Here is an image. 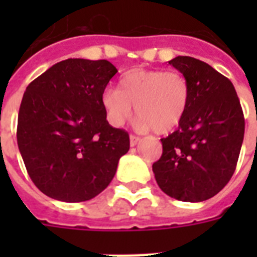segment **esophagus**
<instances>
[{
	"label": "esophagus",
	"instance_id": "esophagus-1",
	"mask_svg": "<svg viewBox=\"0 0 257 257\" xmlns=\"http://www.w3.org/2000/svg\"><path fill=\"white\" fill-rule=\"evenodd\" d=\"M129 140H131V147H135V145L139 144V141H140V137L135 136V135H131Z\"/></svg>",
	"mask_w": 257,
	"mask_h": 257
}]
</instances>
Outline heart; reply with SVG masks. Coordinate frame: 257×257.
I'll use <instances>...</instances> for the list:
<instances>
[{
    "mask_svg": "<svg viewBox=\"0 0 257 257\" xmlns=\"http://www.w3.org/2000/svg\"><path fill=\"white\" fill-rule=\"evenodd\" d=\"M191 101V86L177 70L131 69L121 76L118 89H106L101 97L105 116L113 126H121L136 108L141 129L168 133L179 126Z\"/></svg>",
    "mask_w": 257,
    "mask_h": 257,
    "instance_id": "heart-1",
    "label": "heart"
}]
</instances>
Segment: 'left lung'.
Segmentation results:
<instances>
[{
  "label": "left lung",
  "instance_id": "left-lung-1",
  "mask_svg": "<svg viewBox=\"0 0 257 257\" xmlns=\"http://www.w3.org/2000/svg\"><path fill=\"white\" fill-rule=\"evenodd\" d=\"M187 77L191 101L179 128L161 139L152 165L161 191L197 203L217 195L231 180L244 139V114L235 86L207 62L188 56L169 61Z\"/></svg>",
  "mask_w": 257,
  "mask_h": 257
}]
</instances>
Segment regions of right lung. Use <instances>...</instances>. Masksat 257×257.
Here are the masks:
<instances>
[{"instance_id": "add662e5", "label": "right lung", "mask_w": 257, "mask_h": 257, "mask_svg": "<svg viewBox=\"0 0 257 257\" xmlns=\"http://www.w3.org/2000/svg\"><path fill=\"white\" fill-rule=\"evenodd\" d=\"M116 73L106 60L68 58L26 88L18 112V149L34 185L52 199H93L108 187L129 151L128 132L109 125L101 104Z\"/></svg>"}]
</instances>
